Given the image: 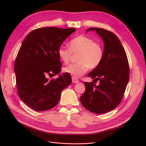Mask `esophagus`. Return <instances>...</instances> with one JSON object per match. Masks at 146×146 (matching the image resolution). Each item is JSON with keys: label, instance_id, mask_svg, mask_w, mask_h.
<instances>
[{"label": "esophagus", "instance_id": "esophagus-1", "mask_svg": "<svg viewBox=\"0 0 146 146\" xmlns=\"http://www.w3.org/2000/svg\"><path fill=\"white\" fill-rule=\"evenodd\" d=\"M72 81L74 83H77L79 82V80H78V79L76 78H75V77H72Z\"/></svg>", "mask_w": 146, "mask_h": 146}]
</instances>
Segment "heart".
Masks as SVG:
<instances>
[{
    "label": "heart",
    "mask_w": 146,
    "mask_h": 146,
    "mask_svg": "<svg viewBox=\"0 0 146 146\" xmlns=\"http://www.w3.org/2000/svg\"><path fill=\"white\" fill-rule=\"evenodd\" d=\"M73 55H77V63L69 64L63 71L73 77H79L85 74L88 69L93 70L100 64L104 58L103 46L93 39L86 36H78L69 42V48L61 46L58 49L60 58L68 63Z\"/></svg>",
    "instance_id": "1"
}]
</instances>
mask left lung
Here are the masks:
<instances>
[{
	"label": "left lung",
	"mask_w": 146,
	"mask_h": 146,
	"mask_svg": "<svg viewBox=\"0 0 146 146\" xmlns=\"http://www.w3.org/2000/svg\"><path fill=\"white\" fill-rule=\"evenodd\" d=\"M104 42V55L100 64L88 76L99 80V85L92 82H84L85 92L80 97L82 105L96 114L111 111L121 103L129 80L130 68L127 54L119 38L111 32L91 27Z\"/></svg>",
	"instance_id": "obj_1"
}]
</instances>
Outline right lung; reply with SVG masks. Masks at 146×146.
I'll list each match as a JSON object with an SVG mask.
<instances>
[{
	"label": "right lung",
	"instance_id": "add662e5",
	"mask_svg": "<svg viewBox=\"0 0 146 146\" xmlns=\"http://www.w3.org/2000/svg\"><path fill=\"white\" fill-rule=\"evenodd\" d=\"M74 28L42 27L30 32L23 42L15 62L17 94L35 111H46L58 104L61 92L72 82L64 73L57 78L61 63L58 49Z\"/></svg>",
	"mask_w": 146,
	"mask_h": 146
}]
</instances>
